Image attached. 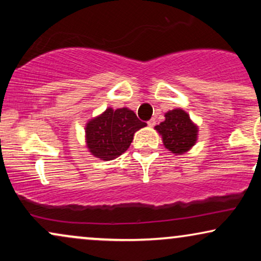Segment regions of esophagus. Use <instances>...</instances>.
I'll return each instance as SVG.
<instances>
[{
	"mask_svg": "<svg viewBox=\"0 0 261 261\" xmlns=\"http://www.w3.org/2000/svg\"><path fill=\"white\" fill-rule=\"evenodd\" d=\"M147 124H148V126H154V125H155V119H151V120H148Z\"/></svg>",
	"mask_w": 261,
	"mask_h": 261,
	"instance_id": "1",
	"label": "esophagus"
}]
</instances>
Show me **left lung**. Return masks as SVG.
I'll return each instance as SVG.
<instances>
[{
	"label": "left lung",
	"mask_w": 261,
	"mask_h": 261,
	"mask_svg": "<svg viewBox=\"0 0 261 261\" xmlns=\"http://www.w3.org/2000/svg\"><path fill=\"white\" fill-rule=\"evenodd\" d=\"M168 151L181 154L195 145L197 127L184 110L174 109L166 114V120L155 126Z\"/></svg>",
	"instance_id": "8db88e82"
}]
</instances>
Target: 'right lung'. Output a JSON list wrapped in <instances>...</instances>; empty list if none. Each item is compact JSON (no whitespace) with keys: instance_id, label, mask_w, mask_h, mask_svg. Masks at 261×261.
<instances>
[{"instance_id":"add662e5","label":"right lung","mask_w":261,"mask_h":261,"mask_svg":"<svg viewBox=\"0 0 261 261\" xmlns=\"http://www.w3.org/2000/svg\"><path fill=\"white\" fill-rule=\"evenodd\" d=\"M127 108H108L98 118L87 124L86 140L89 152L103 161H112L130 147L134 134L146 126Z\"/></svg>"}]
</instances>
